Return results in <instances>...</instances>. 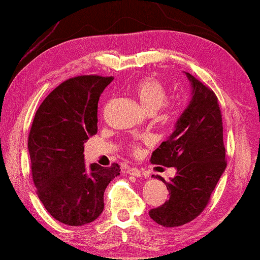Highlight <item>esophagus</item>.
<instances>
[{
    "label": "esophagus",
    "instance_id": "obj_1",
    "mask_svg": "<svg viewBox=\"0 0 260 260\" xmlns=\"http://www.w3.org/2000/svg\"><path fill=\"white\" fill-rule=\"evenodd\" d=\"M127 173L129 174V175L132 176H141V170L138 169V168H134V167H132V168H128L127 169Z\"/></svg>",
    "mask_w": 260,
    "mask_h": 260
}]
</instances>
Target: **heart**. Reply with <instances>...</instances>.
Segmentation results:
<instances>
[{
	"instance_id": "1",
	"label": "heart",
	"mask_w": 260,
	"mask_h": 260,
	"mask_svg": "<svg viewBox=\"0 0 260 260\" xmlns=\"http://www.w3.org/2000/svg\"><path fill=\"white\" fill-rule=\"evenodd\" d=\"M132 94L139 102L141 109L146 113L154 114L163 107L167 100L166 88L153 77H145L138 80L132 87Z\"/></svg>"
}]
</instances>
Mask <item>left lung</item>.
Returning <instances> with one entry per match:
<instances>
[{
	"label": "left lung",
	"mask_w": 260,
	"mask_h": 260,
	"mask_svg": "<svg viewBox=\"0 0 260 260\" xmlns=\"http://www.w3.org/2000/svg\"><path fill=\"white\" fill-rule=\"evenodd\" d=\"M190 101L175 123V131L153 151L151 163L174 167L176 175L166 182L169 199L150 210L154 222L180 226L193 221L208 205L226 167L222 115L212 90L186 73Z\"/></svg>",
	"instance_id": "1"
}]
</instances>
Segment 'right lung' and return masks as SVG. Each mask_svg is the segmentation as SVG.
I'll use <instances>...</instances> for the list:
<instances>
[{
  "mask_svg": "<svg viewBox=\"0 0 260 260\" xmlns=\"http://www.w3.org/2000/svg\"><path fill=\"white\" fill-rule=\"evenodd\" d=\"M113 77L68 79L43 101L28 136L32 179L47 211L67 225L100 217L104 190L120 175L119 164H85L84 144L97 133V108Z\"/></svg>",
  "mask_w": 260,
  "mask_h": 260,
  "instance_id": "obj_1",
  "label": "right lung"
}]
</instances>
